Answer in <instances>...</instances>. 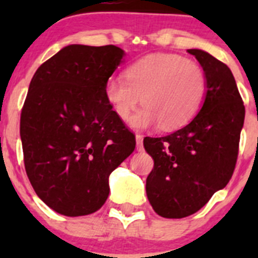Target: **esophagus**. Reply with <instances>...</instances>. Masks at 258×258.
Segmentation results:
<instances>
[{
	"mask_svg": "<svg viewBox=\"0 0 258 258\" xmlns=\"http://www.w3.org/2000/svg\"><path fill=\"white\" fill-rule=\"evenodd\" d=\"M136 142H137V151H143V136L137 134L136 136Z\"/></svg>",
	"mask_w": 258,
	"mask_h": 258,
	"instance_id": "1",
	"label": "esophagus"
}]
</instances>
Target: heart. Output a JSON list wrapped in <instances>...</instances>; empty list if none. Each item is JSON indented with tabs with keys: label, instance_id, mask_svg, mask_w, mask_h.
Listing matches in <instances>:
<instances>
[{
	"label": "heart",
	"instance_id": "obj_1",
	"mask_svg": "<svg viewBox=\"0 0 258 258\" xmlns=\"http://www.w3.org/2000/svg\"><path fill=\"white\" fill-rule=\"evenodd\" d=\"M125 79L113 77L104 94L116 115L126 120L141 102L145 104L131 118L136 129L159 125L174 131L192 120L202 108L208 90L204 68L177 54H150L125 71Z\"/></svg>",
	"mask_w": 258,
	"mask_h": 258
}]
</instances>
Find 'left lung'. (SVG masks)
<instances>
[{
  "label": "left lung",
  "instance_id": "1",
  "mask_svg": "<svg viewBox=\"0 0 258 258\" xmlns=\"http://www.w3.org/2000/svg\"><path fill=\"white\" fill-rule=\"evenodd\" d=\"M187 51L208 79L199 113L169 136L143 140L145 150L154 159L146 194L154 211L164 218L194 214L229 183L244 124V104L230 68L204 50Z\"/></svg>",
  "mask_w": 258,
  "mask_h": 258
}]
</instances>
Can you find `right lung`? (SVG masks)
<instances>
[{"mask_svg": "<svg viewBox=\"0 0 258 258\" xmlns=\"http://www.w3.org/2000/svg\"><path fill=\"white\" fill-rule=\"evenodd\" d=\"M125 52L113 45H68L38 67L20 116L32 187L56 213H94L108 177L136 149V137L108 103L104 86Z\"/></svg>", "mask_w": 258, "mask_h": 258, "instance_id": "add662e5", "label": "right lung"}]
</instances>
